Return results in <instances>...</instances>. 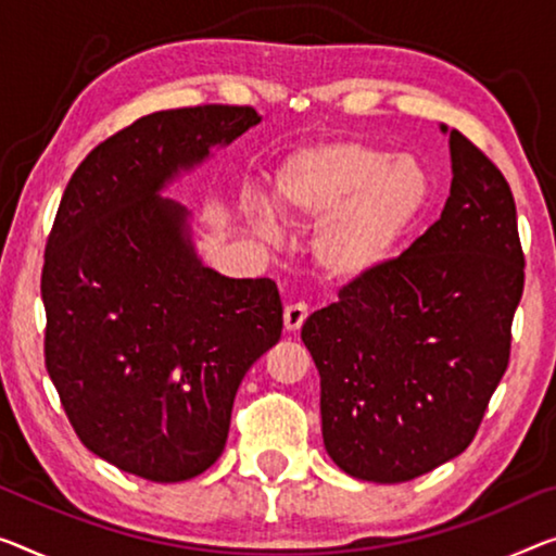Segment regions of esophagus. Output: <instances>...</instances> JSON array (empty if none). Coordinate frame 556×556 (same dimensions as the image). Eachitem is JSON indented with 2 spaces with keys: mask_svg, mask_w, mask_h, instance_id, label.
<instances>
[{
  "mask_svg": "<svg viewBox=\"0 0 556 556\" xmlns=\"http://www.w3.org/2000/svg\"><path fill=\"white\" fill-rule=\"evenodd\" d=\"M306 314H309V306L304 302H294V304H287L285 306V329L287 331H296L306 319Z\"/></svg>",
  "mask_w": 556,
  "mask_h": 556,
  "instance_id": "esophagus-1",
  "label": "esophagus"
}]
</instances>
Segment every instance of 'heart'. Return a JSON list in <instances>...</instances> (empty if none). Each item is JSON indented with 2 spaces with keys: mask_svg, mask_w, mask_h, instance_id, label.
<instances>
[{
  "mask_svg": "<svg viewBox=\"0 0 556 556\" xmlns=\"http://www.w3.org/2000/svg\"><path fill=\"white\" fill-rule=\"evenodd\" d=\"M429 197L427 172L362 139H325L281 162L275 210L292 225L317 222L309 252L319 275L346 285L369 277L396 252ZM254 225L271 231L267 214Z\"/></svg>",
  "mask_w": 556,
  "mask_h": 556,
  "instance_id": "obj_1",
  "label": "heart"
}]
</instances>
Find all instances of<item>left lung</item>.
<instances>
[{
  "label": "left lung",
  "mask_w": 556,
  "mask_h": 556,
  "mask_svg": "<svg viewBox=\"0 0 556 556\" xmlns=\"http://www.w3.org/2000/svg\"><path fill=\"white\" fill-rule=\"evenodd\" d=\"M450 149L442 217L302 327L325 446L364 482H409L467 450L509 364L525 289L515 197L462 131Z\"/></svg>",
  "instance_id": "obj_1"
}]
</instances>
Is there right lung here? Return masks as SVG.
I'll return each instance as SVG.
<instances>
[{
  "instance_id": "1",
  "label": "right lung",
  "mask_w": 556,
  "mask_h": 556,
  "mask_svg": "<svg viewBox=\"0 0 556 556\" xmlns=\"http://www.w3.org/2000/svg\"><path fill=\"white\" fill-rule=\"evenodd\" d=\"M260 122L252 106L154 112L104 139L66 185L41 267L45 364L87 450L149 482L219 459L247 369L281 337L271 279L204 267L160 189Z\"/></svg>"
}]
</instances>
